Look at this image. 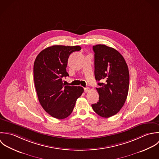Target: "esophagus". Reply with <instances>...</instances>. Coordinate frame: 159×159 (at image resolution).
Here are the masks:
<instances>
[{"label":"esophagus","mask_w":159,"mask_h":159,"mask_svg":"<svg viewBox=\"0 0 159 159\" xmlns=\"http://www.w3.org/2000/svg\"><path fill=\"white\" fill-rule=\"evenodd\" d=\"M89 91H90V89H89V87L84 88V92H85V93H87V92H89Z\"/></svg>","instance_id":"1"}]
</instances>
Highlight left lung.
<instances>
[{"label": "left lung", "mask_w": 159, "mask_h": 159, "mask_svg": "<svg viewBox=\"0 0 159 159\" xmlns=\"http://www.w3.org/2000/svg\"><path fill=\"white\" fill-rule=\"evenodd\" d=\"M95 52V76L99 101L92 107L101 117L114 116L124 105L129 89V71L122 55L105 45L93 47Z\"/></svg>", "instance_id": "8db88e82"}]
</instances>
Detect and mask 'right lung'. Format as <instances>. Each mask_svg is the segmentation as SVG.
Segmentation results:
<instances>
[{
  "mask_svg": "<svg viewBox=\"0 0 159 159\" xmlns=\"http://www.w3.org/2000/svg\"><path fill=\"white\" fill-rule=\"evenodd\" d=\"M80 50L78 45H53L41 51L35 60L34 79L39 101L56 119L67 117L84 92L82 87L65 85L62 81L63 77L69 76L66 68L69 55Z\"/></svg>",
  "mask_w": 159,
  "mask_h": 159,
  "instance_id": "right-lung-1",
  "label": "right lung"
}]
</instances>
